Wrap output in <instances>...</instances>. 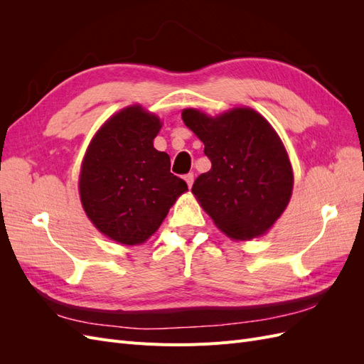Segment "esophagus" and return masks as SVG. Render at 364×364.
Segmentation results:
<instances>
[{
    "mask_svg": "<svg viewBox=\"0 0 364 364\" xmlns=\"http://www.w3.org/2000/svg\"><path fill=\"white\" fill-rule=\"evenodd\" d=\"M183 179H185L186 185H188V188H191V186H193V182H194V174H193V173H188V174L185 176Z\"/></svg>",
    "mask_w": 364,
    "mask_h": 364,
    "instance_id": "esophagus-1",
    "label": "esophagus"
}]
</instances>
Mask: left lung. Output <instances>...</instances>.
I'll use <instances>...</instances> for the list:
<instances>
[{
	"label": "left lung",
	"mask_w": 364,
	"mask_h": 364,
	"mask_svg": "<svg viewBox=\"0 0 364 364\" xmlns=\"http://www.w3.org/2000/svg\"><path fill=\"white\" fill-rule=\"evenodd\" d=\"M182 119L213 164L193 185L196 200L230 240L266 235L287 209L294 183L278 132L249 106L214 117L186 107Z\"/></svg>",
	"instance_id": "1"
}]
</instances>
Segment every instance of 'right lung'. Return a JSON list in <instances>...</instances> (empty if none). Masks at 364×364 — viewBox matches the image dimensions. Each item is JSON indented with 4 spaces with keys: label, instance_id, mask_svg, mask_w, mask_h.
Segmentation results:
<instances>
[{
    "label": "right lung",
    "instance_id": "add662e5",
    "mask_svg": "<svg viewBox=\"0 0 364 364\" xmlns=\"http://www.w3.org/2000/svg\"><path fill=\"white\" fill-rule=\"evenodd\" d=\"M161 127L158 115L130 105L105 121L85 151L79 174L83 211L118 245L146 243L188 191L170 173L167 153L153 147Z\"/></svg>",
    "mask_w": 364,
    "mask_h": 364
}]
</instances>
